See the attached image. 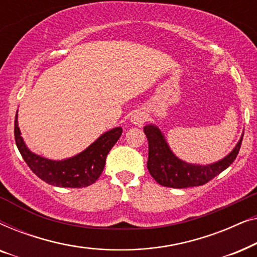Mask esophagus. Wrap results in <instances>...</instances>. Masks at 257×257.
<instances>
[{"label": "esophagus", "instance_id": "1", "mask_svg": "<svg viewBox=\"0 0 257 257\" xmlns=\"http://www.w3.org/2000/svg\"><path fill=\"white\" fill-rule=\"evenodd\" d=\"M130 120H131V122H132L133 125L142 127V126L145 124V121H146L145 112L142 111V110H138V111L133 112V114L131 115V119H130Z\"/></svg>", "mask_w": 257, "mask_h": 257}]
</instances>
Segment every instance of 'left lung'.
Here are the masks:
<instances>
[{
    "label": "left lung",
    "mask_w": 257,
    "mask_h": 257,
    "mask_svg": "<svg viewBox=\"0 0 257 257\" xmlns=\"http://www.w3.org/2000/svg\"><path fill=\"white\" fill-rule=\"evenodd\" d=\"M144 132L149 140V160L147 168L158 184L165 187L187 188L194 186L205 185L221 172L226 170L236 159L240 151L242 133L240 140L230 153L221 160L213 164L199 165L186 163L173 153L166 142L164 133L154 124H149L144 127Z\"/></svg>",
    "instance_id": "1"
}]
</instances>
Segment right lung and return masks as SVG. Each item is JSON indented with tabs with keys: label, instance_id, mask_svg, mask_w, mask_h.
Here are the masks:
<instances>
[{
	"label": "right lung",
	"instance_id": "add662e5",
	"mask_svg": "<svg viewBox=\"0 0 257 257\" xmlns=\"http://www.w3.org/2000/svg\"><path fill=\"white\" fill-rule=\"evenodd\" d=\"M17 112L15 117V142L21 156L38 178L57 187L82 188L96 182L104 170L108 152L120 138L122 132L121 127H114L103 133L89 147L76 156L62 160H52L38 156L29 150L21 136Z\"/></svg>",
	"mask_w": 257,
	"mask_h": 257
}]
</instances>
